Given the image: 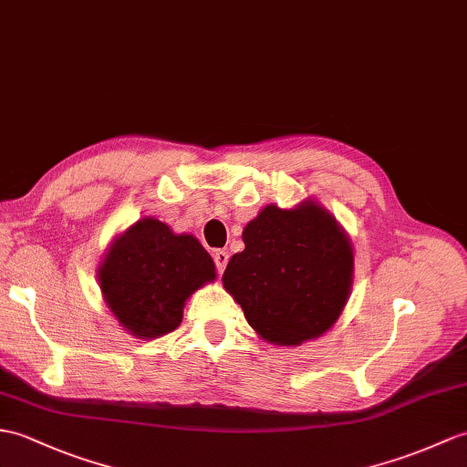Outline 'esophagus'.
<instances>
[{
  "label": "esophagus",
  "instance_id": "esophagus-1",
  "mask_svg": "<svg viewBox=\"0 0 467 467\" xmlns=\"http://www.w3.org/2000/svg\"><path fill=\"white\" fill-rule=\"evenodd\" d=\"M213 258H214L216 273L223 275V270L226 268V263H229V253H226V251H214Z\"/></svg>",
  "mask_w": 467,
  "mask_h": 467
}]
</instances>
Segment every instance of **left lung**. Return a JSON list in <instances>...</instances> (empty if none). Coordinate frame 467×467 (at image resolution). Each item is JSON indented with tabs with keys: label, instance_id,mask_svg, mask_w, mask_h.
Segmentation results:
<instances>
[{
	"label": "left lung",
	"instance_id": "8db88e82",
	"mask_svg": "<svg viewBox=\"0 0 467 467\" xmlns=\"http://www.w3.org/2000/svg\"><path fill=\"white\" fill-rule=\"evenodd\" d=\"M243 241L223 285L260 338L298 346L332 328L350 296L354 253L327 209L314 201L268 204L244 226Z\"/></svg>",
	"mask_w": 467,
	"mask_h": 467
}]
</instances>
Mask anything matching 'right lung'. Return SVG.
Here are the masks:
<instances>
[{
	"label": "right lung",
	"instance_id": "1",
	"mask_svg": "<svg viewBox=\"0 0 467 467\" xmlns=\"http://www.w3.org/2000/svg\"><path fill=\"white\" fill-rule=\"evenodd\" d=\"M214 276L197 238L175 234L153 216L119 234L97 270L105 305L129 334L145 340L175 330L184 302Z\"/></svg>",
	"mask_w": 467,
	"mask_h": 467
}]
</instances>
